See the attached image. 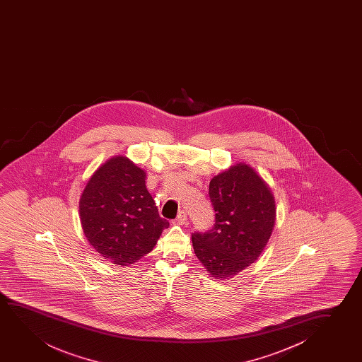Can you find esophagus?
<instances>
[{
    "instance_id": "obj_1",
    "label": "esophagus",
    "mask_w": 362,
    "mask_h": 362,
    "mask_svg": "<svg viewBox=\"0 0 362 362\" xmlns=\"http://www.w3.org/2000/svg\"><path fill=\"white\" fill-rule=\"evenodd\" d=\"M187 220H188V216H187L185 211H180L177 218L174 220V223H177V225H184V223H187Z\"/></svg>"
}]
</instances>
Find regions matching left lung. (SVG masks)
Segmentation results:
<instances>
[{"mask_svg": "<svg viewBox=\"0 0 362 362\" xmlns=\"http://www.w3.org/2000/svg\"><path fill=\"white\" fill-rule=\"evenodd\" d=\"M215 223L193 233L194 252L209 274L228 279L255 262L272 235L276 202L262 177L246 163L233 164L209 184Z\"/></svg>", "mask_w": 362, "mask_h": 362, "instance_id": "8db88e82", "label": "left lung"}]
</instances>
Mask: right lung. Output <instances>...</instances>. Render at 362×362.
I'll use <instances>...</instances> for the list:
<instances>
[{
  "mask_svg": "<svg viewBox=\"0 0 362 362\" xmlns=\"http://www.w3.org/2000/svg\"><path fill=\"white\" fill-rule=\"evenodd\" d=\"M85 238L110 262L129 266L153 250L169 223L146 188V172L115 156L95 170L79 202Z\"/></svg>",
  "mask_w": 362,
  "mask_h": 362,
  "instance_id": "add662e5",
  "label": "right lung"
}]
</instances>
